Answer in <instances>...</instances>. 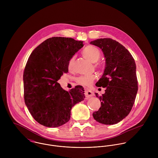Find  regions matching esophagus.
<instances>
[{
	"label": "esophagus",
	"instance_id": "1",
	"mask_svg": "<svg viewBox=\"0 0 158 158\" xmlns=\"http://www.w3.org/2000/svg\"><path fill=\"white\" fill-rule=\"evenodd\" d=\"M85 95L86 97H91L94 95V93L93 92H92L90 90H85Z\"/></svg>",
	"mask_w": 158,
	"mask_h": 158
}]
</instances>
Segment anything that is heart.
<instances>
[{
	"mask_svg": "<svg viewBox=\"0 0 158 158\" xmlns=\"http://www.w3.org/2000/svg\"><path fill=\"white\" fill-rule=\"evenodd\" d=\"M83 56L87 59L88 60L90 61L91 63H96L97 62L101 56V53L98 48L97 47L92 46V45H88L85 48L82 52ZM75 61V56H72L68 64V69L69 70H72L73 68V64ZM94 67L99 71H102L103 68L99 64H95ZM96 79V75L95 74H91L88 75H83L79 77L77 80V83L84 86H90V85L94 83L95 80Z\"/></svg>",
	"mask_w": 158,
	"mask_h": 158,
	"instance_id": "1",
	"label": "heart"
}]
</instances>
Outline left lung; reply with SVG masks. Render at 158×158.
<instances>
[{
  "label": "left lung",
  "mask_w": 158,
  "mask_h": 158,
  "mask_svg": "<svg viewBox=\"0 0 158 158\" xmlns=\"http://www.w3.org/2000/svg\"><path fill=\"white\" fill-rule=\"evenodd\" d=\"M90 44L100 47L106 59V67L97 87L106 88L98 95L101 106L92 114L94 118L105 125L118 123L130 113L138 90L135 61L129 51L111 38H101Z\"/></svg>",
  "instance_id": "1"
}]
</instances>
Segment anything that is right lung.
<instances>
[{"label": "right lung", "mask_w": 158, "mask_h": 158, "mask_svg": "<svg viewBox=\"0 0 158 158\" xmlns=\"http://www.w3.org/2000/svg\"><path fill=\"white\" fill-rule=\"evenodd\" d=\"M83 41L53 37L38 45L30 55L23 71L24 101L34 119L47 127H58L69 122L72 108L85 98L81 86L63 89L57 82L68 72L70 59Z\"/></svg>", "instance_id": "1"}]
</instances>
